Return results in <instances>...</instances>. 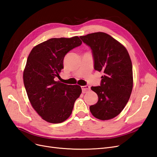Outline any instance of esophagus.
I'll use <instances>...</instances> for the list:
<instances>
[{"label":"esophagus","mask_w":157,"mask_h":157,"mask_svg":"<svg viewBox=\"0 0 157 157\" xmlns=\"http://www.w3.org/2000/svg\"><path fill=\"white\" fill-rule=\"evenodd\" d=\"M82 88V92L83 93H86L87 92H88L89 90H90V87L88 85H86V86H81Z\"/></svg>","instance_id":"1"}]
</instances>
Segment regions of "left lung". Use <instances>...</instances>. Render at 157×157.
<instances>
[{
	"instance_id": "1",
	"label": "left lung",
	"mask_w": 157,
	"mask_h": 157,
	"mask_svg": "<svg viewBox=\"0 0 157 157\" xmlns=\"http://www.w3.org/2000/svg\"><path fill=\"white\" fill-rule=\"evenodd\" d=\"M92 49L94 69L102 72L100 86L91 89L98 101L90 107L92 115L102 121L115 118L129 100L133 88L132 64L125 47L103 32L80 36Z\"/></svg>"
}]
</instances>
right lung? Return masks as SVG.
<instances>
[{"mask_svg":"<svg viewBox=\"0 0 157 157\" xmlns=\"http://www.w3.org/2000/svg\"><path fill=\"white\" fill-rule=\"evenodd\" d=\"M81 44L77 36L53 38L35 46L28 56L23 83L32 107L47 122L57 124L67 120L81 94L78 85L55 81L63 69L65 56Z\"/></svg>","mask_w":157,"mask_h":157,"instance_id":"add662e5","label":"right lung"}]
</instances>
